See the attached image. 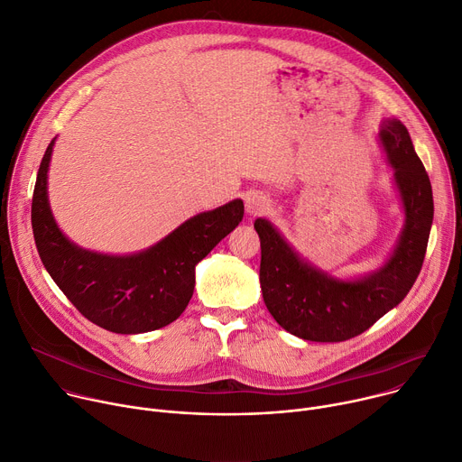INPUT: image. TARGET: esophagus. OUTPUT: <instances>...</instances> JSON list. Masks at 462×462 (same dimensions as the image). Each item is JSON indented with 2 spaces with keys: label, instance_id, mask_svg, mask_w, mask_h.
<instances>
[{
  "label": "esophagus",
  "instance_id": "esophagus-1",
  "mask_svg": "<svg viewBox=\"0 0 462 462\" xmlns=\"http://www.w3.org/2000/svg\"><path fill=\"white\" fill-rule=\"evenodd\" d=\"M271 206H273L271 199L265 197L263 193H258V191L248 193L246 199H245V209H246V214H250V216L267 214Z\"/></svg>",
  "mask_w": 462,
  "mask_h": 462
}]
</instances>
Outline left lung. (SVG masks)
<instances>
[{"label": "left lung", "instance_id": "left-lung-1", "mask_svg": "<svg viewBox=\"0 0 462 462\" xmlns=\"http://www.w3.org/2000/svg\"><path fill=\"white\" fill-rule=\"evenodd\" d=\"M393 170L405 216L403 228L380 269L341 280L315 267L269 219H256L263 302L274 320L304 341L341 343L396 308L420 274L433 225V191L422 160L400 119H383L377 133Z\"/></svg>", "mask_w": 462, "mask_h": 462}]
</instances>
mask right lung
Segmentation results:
<instances>
[{
	"mask_svg": "<svg viewBox=\"0 0 462 462\" xmlns=\"http://www.w3.org/2000/svg\"><path fill=\"white\" fill-rule=\"evenodd\" d=\"M55 140L40 162L31 208L34 243L46 271L82 315L108 331L134 335L171 324L191 300L195 265L241 223L243 200L189 217L140 253H94L69 241L53 217L48 171Z\"/></svg>",
	"mask_w": 462,
	"mask_h": 462,
	"instance_id": "1",
	"label": "right lung"
}]
</instances>
